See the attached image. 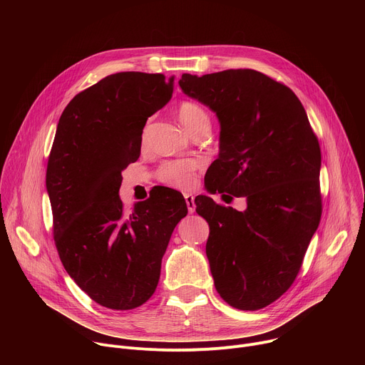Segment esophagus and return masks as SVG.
Returning a JSON list of instances; mask_svg holds the SVG:
<instances>
[{"label": "esophagus", "instance_id": "1", "mask_svg": "<svg viewBox=\"0 0 365 365\" xmlns=\"http://www.w3.org/2000/svg\"><path fill=\"white\" fill-rule=\"evenodd\" d=\"M185 200H186V206L189 214H193L196 211V203H195V196L192 193H185Z\"/></svg>", "mask_w": 365, "mask_h": 365}]
</instances>
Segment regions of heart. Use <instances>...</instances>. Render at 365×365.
I'll return each instance as SVG.
<instances>
[{"label":"heart","instance_id":"1","mask_svg":"<svg viewBox=\"0 0 365 365\" xmlns=\"http://www.w3.org/2000/svg\"><path fill=\"white\" fill-rule=\"evenodd\" d=\"M178 118L180 124L190 133H196L200 128H210V117L206 111L195 102L185 101L178 108ZM196 162L193 160H175L165 163L159 170L162 182L179 187L187 189L195 183Z\"/></svg>","mask_w":365,"mask_h":365}]
</instances>
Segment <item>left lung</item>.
Listing matches in <instances>:
<instances>
[{"instance_id": "obj_1", "label": "left lung", "mask_w": 365, "mask_h": 365, "mask_svg": "<svg viewBox=\"0 0 365 365\" xmlns=\"http://www.w3.org/2000/svg\"><path fill=\"white\" fill-rule=\"evenodd\" d=\"M179 85L220 121L207 189L247 199L242 212L205 195L195 199L210 224L215 289L232 307H266L294 282L321 221L318 138L294 92L262 72L183 73Z\"/></svg>"}]
</instances>
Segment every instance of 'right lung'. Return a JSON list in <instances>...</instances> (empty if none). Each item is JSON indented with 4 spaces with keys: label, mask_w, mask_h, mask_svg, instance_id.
I'll list each match as a JSON object with an SVG mask.
<instances>
[{
    "label": "right lung",
    "mask_w": 365,
    "mask_h": 365,
    "mask_svg": "<svg viewBox=\"0 0 365 365\" xmlns=\"http://www.w3.org/2000/svg\"><path fill=\"white\" fill-rule=\"evenodd\" d=\"M175 76L120 72L78 93L58 123L46 189L62 264L96 303L128 310L158 287L162 258L187 214L176 190L160 187L125 214L123 170L137 162L148 117L173 93Z\"/></svg>",
    "instance_id": "1"
}]
</instances>
